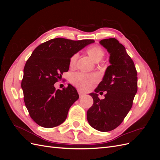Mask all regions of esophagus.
I'll return each mask as SVG.
<instances>
[{
	"mask_svg": "<svg viewBox=\"0 0 160 160\" xmlns=\"http://www.w3.org/2000/svg\"><path fill=\"white\" fill-rule=\"evenodd\" d=\"M78 93L79 95L80 98H82V97H83L85 95V93H83V92H82L81 90H78Z\"/></svg>",
	"mask_w": 160,
	"mask_h": 160,
	"instance_id": "obj_1",
	"label": "esophagus"
}]
</instances>
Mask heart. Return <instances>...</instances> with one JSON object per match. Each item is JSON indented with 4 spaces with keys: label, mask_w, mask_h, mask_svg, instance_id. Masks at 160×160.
Masks as SVG:
<instances>
[{
    "label": "heart",
    "mask_w": 160,
    "mask_h": 160,
    "mask_svg": "<svg viewBox=\"0 0 160 160\" xmlns=\"http://www.w3.org/2000/svg\"><path fill=\"white\" fill-rule=\"evenodd\" d=\"M88 54L95 62L99 61L105 55V51L102 47L99 45L90 47L87 50ZM78 58L77 53L72 55L69 59L70 67H74ZM98 79V76L95 74H88L84 72H75L71 75L69 81L71 83L81 90L87 91L91 89L92 85Z\"/></svg>",
    "instance_id": "1"
}]
</instances>
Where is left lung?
I'll use <instances>...</instances> for the list:
<instances>
[{
	"mask_svg": "<svg viewBox=\"0 0 160 160\" xmlns=\"http://www.w3.org/2000/svg\"><path fill=\"white\" fill-rule=\"evenodd\" d=\"M110 54L109 62L103 80L89 95L93 104L88 109L89 125L100 132H109L118 128L132 107L138 91V74L134 62L125 47L115 38L99 41ZM106 91L100 100L97 93Z\"/></svg>",
	"mask_w": 160,
	"mask_h": 160,
	"instance_id": "1",
	"label": "left lung"
}]
</instances>
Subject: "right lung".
<instances>
[{"instance_id": "add662e5", "label": "right lung", "mask_w": 160, "mask_h": 160, "mask_svg": "<svg viewBox=\"0 0 160 160\" xmlns=\"http://www.w3.org/2000/svg\"><path fill=\"white\" fill-rule=\"evenodd\" d=\"M94 40L51 39L33 51L24 67L21 82L24 101L31 118L41 127L51 128L65 122L71 106L79 99L71 84L56 90L54 84L69 69L71 57Z\"/></svg>"}]
</instances>
